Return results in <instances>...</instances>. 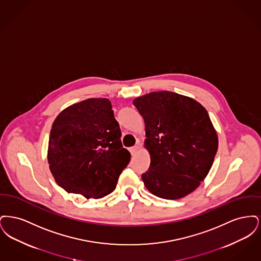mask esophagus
Instances as JSON below:
<instances>
[{"instance_id":"esophagus-1","label":"esophagus","mask_w":261,"mask_h":261,"mask_svg":"<svg viewBox=\"0 0 261 261\" xmlns=\"http://www.w3.org/2000/svg\"><path fill=\"white\" fill-rule=\"evenodd\" d=\"M138 149H139V148H138V146H135V147H132V148H130L129 150H130L131 154H132V155H134V154L136 153L137 151H138Z\"/></svg>"}]
</instances>
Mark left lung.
I'll return each instance as SVG.
<instances>
[{"instance_id":"1","label":"left lung","mask_w":261,"mask_h":261,"mask_svg":"<svg viewBox=\"0 0 261 261\" xmlns=\"http://www.w3.org/2000/svg\"><path fill=\"white\" fill-rule=\"evenodd\" d=\"M146 125L149 170L142 174L154 196L178 199L194 192L210 172L218 137L207 111L197 100L169 91L133 100Z\"/></svg>"}]
</instances>
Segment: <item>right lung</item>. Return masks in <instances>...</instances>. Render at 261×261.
<instances>
[{"label":"right lung","instance_id":"right-lung-1","mask_svg":"<svg viewBox=\"0 0 261 261\" xmlns=\"http://www.w3.org/2000/svg\"><path fill=\"white\" fill-rule=\"evenodd\" d=\"M108 99H88L63 110L55 119L48 162L56 182L66 192L99 199L114 191L130 162Z\"/></svg>","mask_w":261,"mask_h":261}]
</instances>
